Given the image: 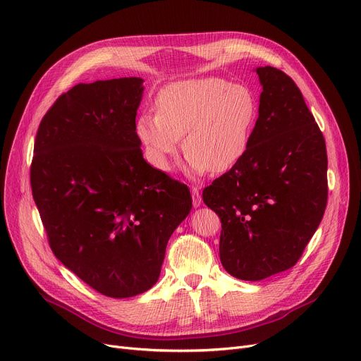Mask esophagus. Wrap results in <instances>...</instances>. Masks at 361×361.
I'll list each match as a JSON object with an SVG mask.
<instances>
[{
  "label": "esophagus",
  "mask_w": 361,
  "mask_h": 361,
  "mask_svg": "<svg viewBox=\"0 0 361 361\" xmlns=\"http://www.w3.org/2000/svg\"><path fill=\"white\" fill-rule=\"evenodd\" d=\"M191 197H193V206L199 207L202 204V196L199 187H191Z\"/></svg>",
  "instance_id": "obj_1"
}]
</instances>
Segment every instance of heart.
Instances as JSON below:
<instances>
[{"label":"heart","instance_id":"1","mask_svg":"<svg viewBox=\"0 0 361 361\" xmlns=\"http://www.w3.org/2000/svg\"><path fill=\"white\" fill-rule=\"evenodd\" d=\"M157 113L136 120V135L151 162L170 171L181 148L187 171L225 173L245 155L257 118L252 91L222 78L206 77L173 82L158 94Z\"/></svg>","mask_w":361,"mask_h":361}]
</instances>
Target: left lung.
Wrapping results in <instances>:
<instances>
[{"instance_id": "left-lung-1", "label": "left lung", "mask_w": 361, "mask_h": 361, "mask_svg": "<svg viewBox=\"0 0 361 361\" xmlns=\"http://www.w3.org/2000/svg\"><path fill=\"white\" fill-rule=\"evenodd\" d=\"M255 72L262 92L248 149L203 190V202L222 222V266L248 281L295 266L328 197L325 139L300 90L277 68Z\"/></svg>"}]
</instances>
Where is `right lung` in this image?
<instances>
[{"instance_id":"obj_1","label":"right lung","mask_w":361,"mask_h":361,"mask_svg":"<svg viewBox=\"0 0 361 361\" xmlns=\"http://www.w3.org/2000/svg\"><path fill=\"white\" fill-rule=\"evenodd\" d=\"M142 94L136 77L72 87L42 118L30 168L55 257L116 299L158 281L168 239L191 210L188 187L143 159Z\"/></svg>"}]
</instances>
